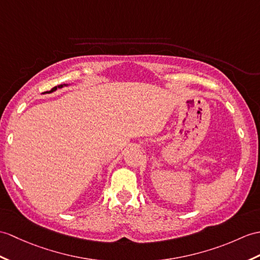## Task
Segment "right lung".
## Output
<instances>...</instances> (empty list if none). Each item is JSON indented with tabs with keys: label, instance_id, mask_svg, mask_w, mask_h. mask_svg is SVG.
Returning a JSON list of instances; mask_svg holds the SVG:
<instances>
[{
	"label": "right lung",
	"instance_id": "obj_1",
	"mask_svg": "<svg viewBox=\"0 0 260 260\" xmlns=\"http://www.w3.org/2000/svg\"><path fill=\"white\" fill-rule=\"evenodd\" d=\"M63 86H68V84H62V85H58V86H55V87H53L50 92H46V93H52V92H54V90H56L57 88H62Z\"/></svg>",
	"mask_w": 260,
	"mask_h": 260
}]
</instances>
